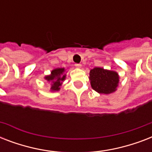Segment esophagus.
Returning a JSON list of instances; mask_svg holds the SVG:
<instances>
[{"mask_svg": "<svg viewBox=\"0 0 152 152\" xmlns=\"http://www.w3.org/2000/svg\"><path fill=\"white\" fill-rule=\"evenodd\" d=\"M75 66H76V68H78V69H80L81 67H82V64H77V63H76V64H75Z\"/></svg>", "mask_w": 152, "mask_h": 152, "instance_id": "34e87169", "label": "esophagus"}]
</instances>
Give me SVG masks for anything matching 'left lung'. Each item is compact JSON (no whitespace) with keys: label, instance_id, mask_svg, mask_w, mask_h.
<instances>
[{"label":"left lung","instance_id":"obj_1","mask_svg":"<svg viewBox=\"0 0 152 152\" xmlns=\"http://www.w3.org/2000/svg\"><path fill=\"white\" fill-rule=\"evenodd\" d=\"M91 87L100 94H110L116 91L119 82L118 73L102 68H95L90 71Z\"/></svg>","mask_w":152,"mask_h":152}]
</instances>
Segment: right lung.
I'll use <instances>...</instances> for the list:
<instances>
[{"label":"right lung","mask_w":152,"mask_h":152,"mask_svg":"<svg viewBox=\"0 0 152 152\" xmlns=\"http://www.w3.org/2000/svg\"><path fill=\"white\" fill-rule=\"evenodd\" d=\"M64 69H56L51 72V75L45 77L46 80L52 83L51 90L58 91L61 86L62 82L65 79V75L64 74Z\"/></svg>","instance_id":"obj_1"}]
</instances>
